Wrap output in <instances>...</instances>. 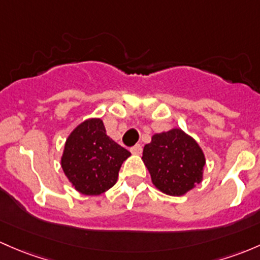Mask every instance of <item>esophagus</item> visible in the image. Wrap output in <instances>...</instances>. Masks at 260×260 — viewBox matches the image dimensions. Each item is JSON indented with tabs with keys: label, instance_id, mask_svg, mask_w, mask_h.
I'll use <instances>...</instances> for the list:
<instances>
[{
	"label": "esophagus",
	"instance_id": "1",
	"mask_svg": "<svg viewBox=\"0 0 260 260\" xmlns=\"http://www.w3.org/2000/svg\"><path fill=\"white\" fill-rule=\"evenodd\" d=\"M131 152H132L133 154H141V153H142V146H141V144H136V146L131 147Z\"/></svg>",
	"mask_w": 260,
	"mask_h": 260
}]
</instances>
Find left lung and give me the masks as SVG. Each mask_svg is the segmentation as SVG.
Masks as SVG:
<instances>
[{"label":"left lung","instance_id":"1","mask_svg":"<svg viewBox=\"0 0 260 260\" xmlns=\"http://www.w3.org/2000/svg\"><path fill=\"white\" fill-rule=\"evenodd\" d=\"M142 159L153 184L168 196L185 194L203 178V151L178 128L153 136L151 143L144 146Z\"/></svg>","mask_w":260,"mask_h":260}]
</instances>
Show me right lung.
I'll list each match as a JSON object with an SVG mask.
<instances>
[{
	"label": "right lung",
	"mask_w": 260,
	"mask_h": 260,
	"mask_svg": "<svg viewBox=\"0 0 260 260\" xmlns=\"http://www.w3.org/2000/svg\"><path fill=\"white\" fill-rule=\"evenodd\" d=\"M131 153L111 139L100 118L75 128L64 144L61 166L76 190L98 196L116 184L122 163Z\"/></svg>",
	"instance_id": "1"
}]
</instances>
